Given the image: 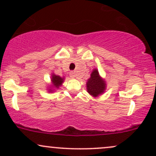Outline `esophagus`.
Listing matches in <instances>:
<instances>
[{"instance_id":"1","label":"esophagus","mask_w":156,"mask_h":156,"mask_svg":"<svg viewBox=\"0 0 156 156\" xmlns=\"http://www.w3.org/2000/svg\"><path fill=\"white\" fill-rule=\"evenodd\" d=\"M69 75H70V77H71L72 78H75V74L74 72H71V73H70Z\"/></svg>"}]
</instances>
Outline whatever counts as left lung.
I'll use <instances>...</instances> for the list:
<instances>
[{
  "instance_id": "left-lung-1",
  "label": "left lung",
  "mask_w": 156,
  "mask_h": 156,
  "mask_svg": "<svg viewBox=\"0 0 156 156\" xmlns=\"http://www.w3.org/2000/svg\"><path fill=\"white\" fill-rule=\"evenodd\" d=\"M87 90L89 94L93 97H98L105 91V81L100 76L98 69H95L92 72L90 78L87 82Z\"/></svg>"
}]
</instances>
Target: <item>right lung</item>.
Listing matches in <instances>:
<instances>
[{"label":"right lung","instance_id":"obj_1","mask_svg":"<svg viewBox=\"0 0 156 156\" xmlns=\"http://www.w3.org/2000/svg\"><path fill=\"white\" fill-rule=\"evenodd\" d=\"M64 78H61L59 75L52 74V78H51V81H52V87H50V89H49V91L52 92H53V90H52V89L59 88V87L61 86L63 83V82H64Z\"/></svg>","mask_w":156,"mask_h":156}]
</instances>
